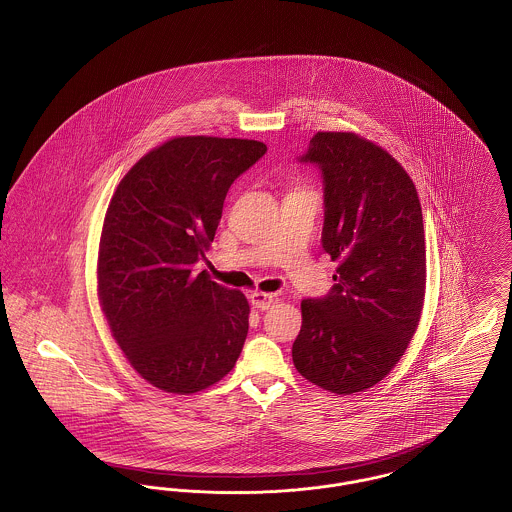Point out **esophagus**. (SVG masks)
I'll list each match as a JSON object with an SVG mask.
<instances>
[{
	"label": "esophagus",
	"mask_w": 512,
	"mask_h": 512,
	"mask_svg": "<svg viewBox=\"0 0 512 512\" xmlns=\"http://www.w3.org/2000/svg\"><path fill=\"white\" fill-rule=\"evenodd\" d=\"M249 301H251L253 307L265 311V309H269L272 303H274V296L267 294V292H253V294L249 296Z\"/></svg>",
	"instance_id": "esophagus-1"
}]
</instances>
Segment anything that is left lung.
Wrapping results in <instances>:
<instances>
[{
  "instance_id": "left-lung-1",
  "label": "left lung",
  "mask_w": 512,
  "mask_h": 512,
  "mask_svg": "<svg viewBox=\"0 0 512 512\" xmlns=\"http://www.w3.org/2000/svg\"><path fill=\"white\" fill-rule=\"evenodd\" d=\"M298 162L321 170V243L338 269L327 296L301 301L292 360L325 391H365L404 356L418 329L425 294L418 191L389 152L354 133H317Z\"/></svg>"
}]
</instances>
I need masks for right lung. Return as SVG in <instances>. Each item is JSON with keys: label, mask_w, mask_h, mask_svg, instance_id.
<instances>
[{"label": "right lung", "mask_w": 512, "mask_h": 512, "mask_svg": "<svg viewBox=\"0 0 512 512\" xmlns=\"http://www.w3.org/2000/svg\"><path fill=\"white\" fill-rule=\"evenodd\" d=\"M265 152L247 139H172L125 174L108 205L100 305L125 358L160 391H203L240 358L249 303L195 265L207 261L230 185Z\"/></svg>", "instance_id": "add662e5"}]
</instances>
